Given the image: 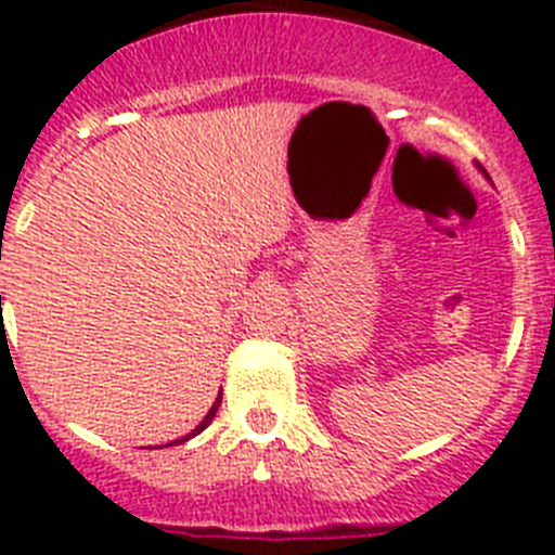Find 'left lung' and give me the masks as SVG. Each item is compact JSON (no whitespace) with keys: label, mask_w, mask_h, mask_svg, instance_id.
I'll return each mask as SVG.
<instances>
[{"label":"left lung","mask_w":555,"mask_h":555,"mask_svg":"<svg viewBox=\"0 0 555 555\" xmlns=\"http://www.w3.org/2000/svg\"><path fill=\"white\" fill-rule=\"evenodd\" d=\"M483 175H487V171H483Z\"/></svg>","instance_id":"1"}]
</instances>
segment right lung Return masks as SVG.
Returning a JSON list of instances; mask_svg holds the SVG:
<instances>
[{
  "mask_svg": "<svg viewBox=\"0 0 555 555\" xmlns=\"http://www.w3.org/2000/svg\"><path fill=\"white\" fill-rule=\"evenodd\" d=\"M219 405H222V395H219V397H217V400H214V405H210V411H208V414H205V420H203V423H199V425H197V428L191 430V434L180 436V439H175V442L164 444V448H175V444H183V442H189V439H194V436H197V434H203V430H205V428H208V425H210V423H214V416H217Z\"/></svg>",
  "mask_w": 555,
  "mask_h": 555,
  "instance_id": "right-lung-1",
  "label": "right lung"
}]
</instances>
